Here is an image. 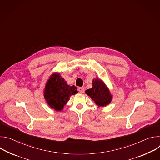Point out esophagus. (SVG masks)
Listing matches in <instances>:
<instances>
[{
    "label": "esophagus",
    "mask_w": 160,
    "mask_h": 160,
    "mask_svg": "<svg viewBox=\"0 0 160 160\" xmlns=\"http://www.w3.org/2000/svg\"><path fill=\"white\" fill-rule=\"evenodd\" d=\"M78 91H79V92L81 93V94L83 93V92H84V88L83 87H79L78 88Z\"/></svg>",
    "instance_id": "34e87169"
}]
</instances>
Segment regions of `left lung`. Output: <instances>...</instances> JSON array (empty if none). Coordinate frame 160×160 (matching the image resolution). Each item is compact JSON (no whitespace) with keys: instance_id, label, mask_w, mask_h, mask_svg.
Wrapping results in <instances>:
<instances>
[{"instance_id":"1","label":"left lung","mask_w":160,"mask_h":160,"mask_svg":"<svg viewBox=\"0 0 160 160\" xmlns=\"http://www.w3.org/2000/svg\"><path fill=\"white\" fill-rule=\"evenodd\" d=\"M92 83V88L86 90L85 94L99 107H104L110 104L112 96L105 83L98 78H94Z\"/></svg>"}]
</instances>
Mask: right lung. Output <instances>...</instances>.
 Instances as JSON below:
<instances>
[{"label": "right lung", "mask_w": 160, "mask_h": 160, "mask_svg": "<svg viewBox=\"0 0 160 160\" xmlns=\"http://www.w3.org/2000/svg\"><path fill=\"white\" fill-rule=\"evenodd\" d=\"M78 93L75 85H68L59 73L54 72L45 83L43 96L48 104L56 111H61L72 95Z\"/></svg>", "instance_id": "right-lung-1"}]
</instances>
